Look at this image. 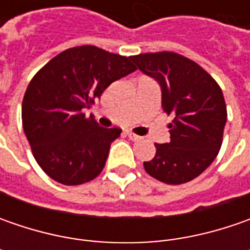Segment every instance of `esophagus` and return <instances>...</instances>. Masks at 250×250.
<instances>
[{"instance_id": "obj_1", "label": "esophagus", "mask_w": 250, "mask_h": 250, "mask_svg": "<svg viewBox=\"0 0 250 250\" xmlns=\"http://www.w3.org/2000/svg\"><path fill=\"white\" fill-rule=\"evenodd\" d=\"M125 135H126V136H128V138H129L130 140H133V142H136V140L142 139L140 136H138V135H135V133H132L130 130H126V132H125Z\"/></svg>"}]
</instances>
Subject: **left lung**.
<instances>
[{"label":"left lung","mask_w":250,"mask_h":250,"mask_svg":"<svg viewBox=\"0 0 250 250\" xmlns=\"http://www.w3.org/2000/svg\"><path fill=\"white\" fill-rule=\"evenodd\" d=\"M140 72L161 89V108L172 115L171 140L156 143L146 172L168 185L199 177L217 157L223 143L227 107L217 82L196 62L169 51L130 57Z\"/></svg>","instance_id":"left-lung-1"}]
</instances>
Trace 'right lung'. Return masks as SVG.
<instances>
[{"label": "right lung", "instance_id": "1", "mask_svg": "<svg viewBox=\"0 0 250 250\" xmlns=\"http://www.w3.org/2000/svg\"><path fill=\"white\" fill-rule=\"evenodd\" d=\"M136 71L130 57L82 45L65 50L34 75L22 103V124L37 164L62 185H81L105 166L118 128L86 120L111 83Z\"/></svg>", "mask_w": 250, "mask_h": 250}]
</instances>
